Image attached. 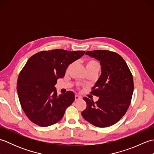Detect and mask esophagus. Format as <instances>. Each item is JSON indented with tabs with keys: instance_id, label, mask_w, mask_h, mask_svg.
<instances>
[{
	"instance_id": "1",
	"label": "esophagus",
	"mask_w": 154,
	"mask_h": 154,
	"mask_svg": "<svg viewBox=\"0 0 154 154\" xmlns=\"http://www.w3.org/2000/svg\"><path fill=\"white\" fill-rule=\"evenodd\" d=\"M81 96H80V95H79V94H75V100H79V99H81Z\"/></svg>"
}]
</instances>
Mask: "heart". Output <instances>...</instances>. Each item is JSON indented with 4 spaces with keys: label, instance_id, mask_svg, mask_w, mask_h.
<instances>
[{
    "label": "heart",
    "instance_id": "b5f03b06",
    "mask_svg": "<svg viewBox=\"0 0 154 154\" xmlns=\"http://www.w3.org/2000/svg\"><path fill=\"white\" fill-rule=\"evenodd\" d=\"M100 67V65L99 61L96 60H94V59H90V60H88L86 62V69L87 71L93 70L99 71Z\"/></svg>",
    "mask_w": 154,
    "mask_h": 154
}]
</instances>
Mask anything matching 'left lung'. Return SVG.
Instances as JSON below:
<instances>
[{"instance_id":"left-lung-1","label":"left lung","mask_w":154,"mask_h":154,"mask_svg":"<svg viewBox=\"0 0 154 154\" xmlns=\"http://www.w3.org/2000/svg\"><path fill=\"white\" fill-rule=\"evenodd\" d=\"M87 55L100 61L102 73L91 93L99 97L97 102L87 97L86 109L81 114L97 127L112 126L122 119L131 103L134 91L132 74L124 59L116 52L94 50Z\"/></svg>"}]
</instances>
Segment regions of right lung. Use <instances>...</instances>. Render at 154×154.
<instances>
[{"label": "right lung", "instance_id": "obj_1", "mask_svg": "<svg viewBox=\"0 0 154 154\" xmlns=\"http://www.w3.org/2000/svg\"><path fill=\"white\" fill-rule=\"evenodd\" d=\"M85 51L56 49L32 55L18 77L17 92L20 105L27 117L37 125L54 124L75 100V94L67 91L57 95L55 85L65 76L69 64L81 57Z\"/></svg>", "mask_w": 154, "mask_h": 154}]
</instances>
